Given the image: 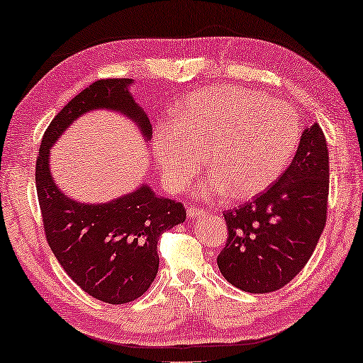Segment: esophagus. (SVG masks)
Returning <instances> with one entry per match:
<instances>
[{
	"instance_id": "esophagus-1",
	"label": "esophagus",
	"mask_w": 363,
	"mask_h": 363,
	"mask_svg": "<svg viewBox=\"0 0 363 363\" xmlns=\"http://www.w3.org/2000/svg\"><path fill=\"white\" fill-rule=\"evenodd\" d=\"M187 216L195 220V218L205 216V211L202 208H199V206H187Z\"/></svg>"
}]
</instances>
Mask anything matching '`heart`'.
<instances>
[{"instance_id":"1","label":"heart","mask_w":363,"mask_h":363,"mask_svg":"<svg viewBox=\"0 0 363 363\" xmlns=\"http://www.w3.org/2000/svg\"><path fill=\"white\" fill-rule=\"evenodd\" d=\"M298 139L301 121L289 105L260 91L221 85L189 95L177 123L155 125L153 152L172 192L194 179L206 155L211 177L199 187L200 197L249 199L278 179Z\"/></svg>"}]
</instances>
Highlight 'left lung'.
Here are the masks:
<instances>
[{"label": "left lung", "mask_w": 363, "mask_h": 363, "mask_svg": "<svg viewBox=\"0 0 363 363\" xmlns=\"http://www.w3.org/2000/svg\"><path fill=\"white\" fill-rule=\"evenodd\" d=\"M330 157L318 124L302 132L287 169L254 200L224 211V279L252 294L278 291L302 272L326 224Z\"/></svg>", "instance_id": "left-lung-1"}]
</instances>
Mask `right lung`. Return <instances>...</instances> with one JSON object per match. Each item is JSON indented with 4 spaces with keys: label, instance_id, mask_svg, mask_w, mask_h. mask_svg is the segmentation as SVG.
Returning <instances> with one entry per match:
<instances>
[{
    "label": "right lung",
    "instance_id": "add662e5",
    "mask_svg": "<svg viewBox=\"0 0 363 363\" xmlns=\"http://www.w3.org/2000/svg\"><path fill=\"white\" fill-rule=\"evenodd\" d=\"M132 79H100L56 114L38 150L35 186L45 235L74 283L101 302L128 303L152 286L158 273V239L186 220L181 202L155 195L148 186L108 203H80L66 197L50 172V148L82 114L113 109L139 125L150 140L152 124L130 96Z\"/></svg>",
    "mask_w": 363,
    "mask_h": 363
}]
</instances>
